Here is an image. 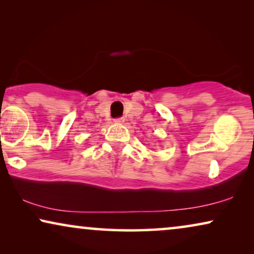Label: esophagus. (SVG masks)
Masks as SVG:
<instances>
[{
    "label": "esophagus",
    "mask_w": 254,
    "mask_h": 254,
    "mask_svg": "<svg viewBox=\"0 0 254 254\" xmlns=\"http://www.w3.org/2000/svg\"><path fill=\"white\" fill-rule=\"evenodd\" d=\"M114 121H116L117 124H123L124 121H125V119H124V118H117V119L114 120Z\"/></svg>",
    "instance_id": "esophagus-1"
}]
</instances>
